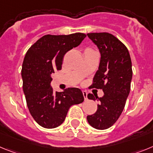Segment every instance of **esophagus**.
Masks as SVG:
<instances>
[{"mask_svg": "<svg viewBox=\"0 0 153 153\" xmlns=\"http://www.w3.org/2000/svg\"><path fill=\"white\" fill-rule=\"evenodd\" d=\"M82 94H83V96H84L85 100H87L88 99V93L85 91H82Z\"/></svg>", "mask_w": 153, "mask_h": 153, "instance_id": "obj_1", "label": "esophagus"}]
</instances>
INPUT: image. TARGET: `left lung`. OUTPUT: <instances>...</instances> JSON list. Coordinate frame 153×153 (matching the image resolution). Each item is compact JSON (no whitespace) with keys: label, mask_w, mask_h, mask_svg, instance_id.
Instances as JSON below:
<instances>
[{"label":"left lung","mask_w":153,"mask_h":153,"mask_svg":"<svg viewBox=\"0 0 153 153\" xmlns=\"http://www.w3.org/2000/svg\"><path fill=\"white\" fill-rule=\"evenodd\" d=\"M87 35L101 54L91 88H100L104 92L101 98L88 95V99L97 100L99 105L96 112L88 115L87 120L93 128L103 130L113 126L124 109L131 87L132 62L127 48L111 34L88 33Z\"/></svg>","instance_id":"1"}]
</instances>
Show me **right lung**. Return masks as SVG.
<instances>
[{
	"label": "right lung",
	"instance_id": "add662e5",
	"mask_svg": "<svg viewBox=\"0 0 153 153\" xmlns=\"http://www.w3.org/2000/svg\"><path fill=\"white\" fill-rule=\"evenodd\" d=\"M85 37L83 33L47 34L25 54L21 70L24 93L30 115L44 128H54L62 125L69 108L84 101L82 91L78 88L54 92L51 82L54 71L62 69L64 55L80 45Z\"/></svg>",
	"mask_w": 153,
	"mask_h": 153
}]
</instances>
